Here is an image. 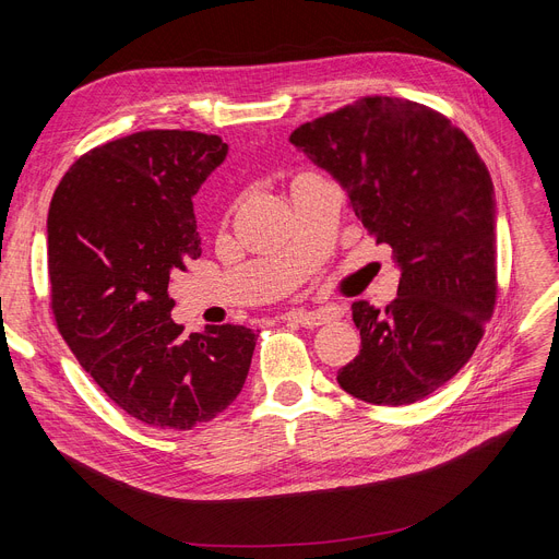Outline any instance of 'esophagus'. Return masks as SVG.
<instances>
[{
  "label": "esophagus",
  "mask_w": 559,
  "mask_h": 559,
  "mask_svg": "<svg viewBox=\"0 0 559 559\" xmlns=\"http://www.w3.org/2000/svg\"><path fill=\"white\" fill-rule=\"evenodd\" d=\"M340 312L333 308H321V310H292L285 314L287 321H295V324L304 329H317L321 324H329V321L337 319Z\"/></svg>",
  "instance_id": "esophagus-1"
}]
</instances>
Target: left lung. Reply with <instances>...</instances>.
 I'll return each instance as SVG.
<instances>
[{
	"instance_id": "left-lung-1",
	"label": "left lung",
	"mask_w": 559,
	"mask_h": 559,
	"mask_svg": "<svg viewBox=\"0 0 559 559\" xmlns=\"http://www.w3.org/2000/svg\"><path fill=\"white\" fill-rule=\"evenodd\" d=\"M289 142L335 176L401 267L383 312L350 306L362 348L337 371L340 388L373 405L426 399L474 356L496 306V205L483 158L447 115L399 97H362Z\"/></svg>"
}]
</instances>
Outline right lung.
Instances as JSON below:
<instances>
[{
  "label": "right lung",
  "mask_w": 559,
  "mask_h": 559,
  "mask_svg": "<svg viewBox=\"0 0 559 559\" xmlns=\"http://www.w3.org/2000/svg\"><path fill=\"white\" fill-rule=\"evenodd\" d=\"M219 135L140 131L83 154L47 215L56 326L79 365L133 419L190 430L242 392L258 333L171 319L169 276L201 255L192 211L224 158Z\"/></svg>",
  "instance_id": "add662e5"
}]
</instances>
